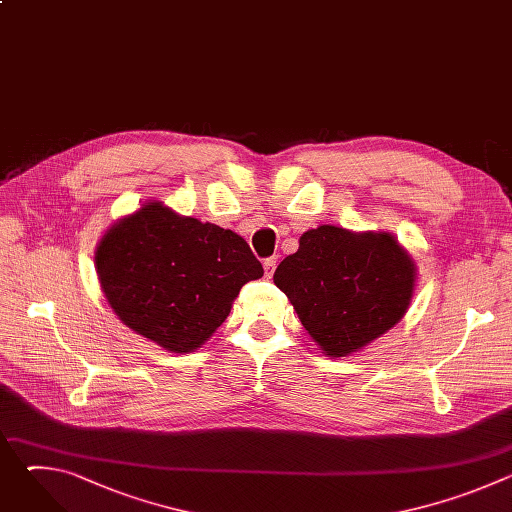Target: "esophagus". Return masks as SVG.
Here are the masks:
<instances>
[{
    "mask_svg": "<svg viewBox=\"0 0 512 512\" xmlns=\"http://www.w3.org/2000/svg\"><path fill=\"white\" fill-rule=\"evenodd\" d=\"M263 267H265V277H271L273 271H275V267H277V259H275V257H267V259L263 261Z\"/></svg>",
    "mask_w": 512,
    "mask_h": 512,
    "instance_id": "34e87169",
    "label": "esophagus"
}]
</instances>
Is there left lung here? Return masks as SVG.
Masks as SVG:
<instances>
[{
	"instance_id": "left-lung-1",
	"label": "left lung",
	"mask_w": 512,
	"mask_h": 512,
	"mask_svg": "<svg viewBox=\"0 0 512 512\" xmlns=\"http://www.w3.org/2000/svg\"><path fill=\"white\" fill-rule=\"evenodd\" d=\"M275 285L328 356H346L391 330L407 312L415 265L387 233L318 227L275 269Z\"/></svg>"
}]
</instances>
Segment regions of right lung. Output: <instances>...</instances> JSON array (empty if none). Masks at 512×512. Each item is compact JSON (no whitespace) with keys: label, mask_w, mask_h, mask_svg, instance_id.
<instances>
[{"label":"right lung","mask_w":512,"mask_h":512,"mask_svg":"<svg viewBox=\"0 0 512 512\" xmlns=\"http://www.w3.org/2000/svg\"><path fill=\"white\" fill-rule=\"evenodd\" d=\"M119 320L172 352H192L221 326L239 289L263 267L237 233L160 202L121 218L95 253Z\"/></svg>","instance_id":"add662e5"}]
</instances>
